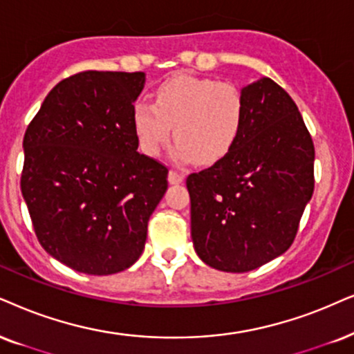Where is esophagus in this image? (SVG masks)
<instances>
[{
    "label": "esophagus",
    "instance_id": "34e87169",
    "mask_svg": "<svg viewBox=\"0 0 354 354\" xmlns=\"http://www.w3.org/2000/svg\"><path fill=\"white\" fill-rule=\"evenodd\" d=\"M183 180H185V174L174 171V169H169V173H168L169 185H180V183H183Z\"/></svg>",
    "mask_w": 354,
    "mask_h": 354
}]
</instances>
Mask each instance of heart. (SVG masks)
Wrapping results in <instances>:
<instances>
[{
	"label": "heart",
	"instance_id": "obj_1",
	"mask_svg": "<svg viewBox=\"0 0 354 354\" xmlns=\"http://www.w3.org/2000/svg\"><path fill=\"white\" fill-rule=\"evenodd\" d=\"M247 101L239 86L212 78L178 73L155 91V104L137 101L132 125L140 150L156 156L173 136V160L203 165L221 162L239 140Z\"/></svg>",
	"mask_w": 354,
	"mask_h": 354
}]
</instances>
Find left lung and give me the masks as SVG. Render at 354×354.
<instances>
[{
	"label": "left lung",
	"mask_w": 354,
	"mask_h": 354,
	"mask_svg": "<svg viewBox=\"0 0 354 354\" xmlns=\"http://www.w3.org/2000/svg\"><path fill=\"white\" fill-rule=\"evenodd\" d=\"M241 93L247 115L235 147L186 180L196 253L227 272L283 254L314 192V142L292 97L271 78Z\"/></svg>",
	"instance_id": "obj_1"
}]
</instances>
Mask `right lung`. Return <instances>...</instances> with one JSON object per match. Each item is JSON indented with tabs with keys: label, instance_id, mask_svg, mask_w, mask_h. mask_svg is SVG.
<instances>
[{
	"label": "right lung",
	"instance_id": "obj_1",
	"mask_svg": "<svg viewBox=\"0 0 354 354\" xmlns=\"http://www.w3.org/2000/svg\"><path fill=\"white\" fill-rule=\"evenodd\" d=\"M145 73L88 70L62 80L26 131L21 191L37 240L84 274L140 258L168 168L138 153L132 107Z\"/></svg>",
	"mask_w": 354,
	"mask_h": 354
}]
</instances>
